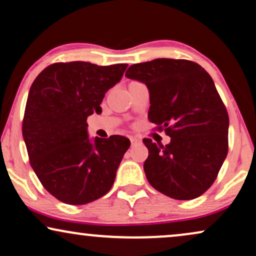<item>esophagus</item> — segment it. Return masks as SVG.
I'll list each match as a JSON object with an SVG mask.
<instances>
[{"mask_svg":"<svg viewBox=\"0 0 256 256\" xmlns=\"http://www.w3.org/2000/svg\"><path fill=\"white\" fill-rule=\"evenodd\" d=\"M129 140H130L132 146H136V144H138V143H140V140H138V138H132H132H129Z\"/></svg>","mask_w":256,"mask_h":256,"instance_id":"34e87169","label":"esophagus"}]
</instances>
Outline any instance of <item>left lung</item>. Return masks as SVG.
<instances>
[{"mask_svg":"<svg viewBox=\"0 0 256 256\" xmlns=\"http://www.w3.org/2000/svg\"><path fill=\"white\" fill-rule=\"evenodd\" d=\"M126 76L146 84L148 118L171 138L166 146L143 140L150 185L178 200L202 196L228 152V114L212 78L194 62L168 58L132 65Z\"/></svg>","mask_w":256,"mask_h":256,"instance_id":"1","label":"left lung"}]
</instances>
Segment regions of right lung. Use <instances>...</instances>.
<instances>
[{
  "instance_id": "right-lung-1",
  "label": "right lung",
  "mask_w": 256,
  "mask_h": 256,
  "mask_svg": "<svg viewBox=\"0 0 256 256\" xmlns=\"http://www.w3.org/2000/svg\"><path fill=\"white\" fill-rule=\"evenodd\" d=\"M127 66L56 62L30 87L22 126L30 164L42 185L65 204L96 200L114 183L130 141L120 135L92 141L87 118L101 113L104 93Z\"/></svg>"
}]
</instances>
